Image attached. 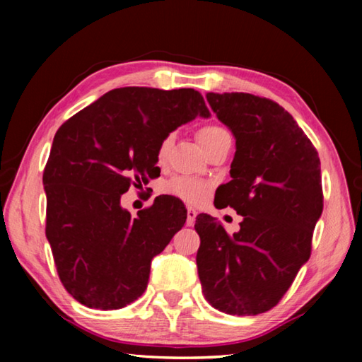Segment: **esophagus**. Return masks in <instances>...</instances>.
I'll use <instances>...</instances> for the list:
<instances>
[{
  "mask_svg": "<svg viewBox=\"0 0 362 362\" xmlns=\"http://www.w3.org/2000/svg\"><path fill=\"white\" fill-rule=\"evenodd\" d=\"M196 216H198V212H196L193 207H188V209H187V226H193L194 225Z\"/></svg>",
  "mask_w": 362,
  "mask_h": 362,
  "instance_id": "esophagus-1",
  "label": "esophagus"
}]
</instances>
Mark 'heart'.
Returning <instances> with one entry per match:
<instances>
[{
  "label": "heart",
  "instance_id": "obj_1",
  "mask_svg": "<svg viewBox=\"0 0 362 362\" xmlns=\"http://www.w3.org/2000/svg\"><path fill=\"white\" fill-rule=\"evenodd\" d=\"M226 134H228V131L222 126L204 124L199 127L198 132H196V137H198V142L203 145L204 150L207 151L220 137L226 136ZM170 145H173V136H166L161 140V144H159L156 151V159L159 164H164V161H166ZM164 192L175 196V198L183 199L185 203L199 204L203 203L207 193H209V185H207L206 182L192 179V177H175V179L166 183Z\"/></svg>",
  "mask_w": 362,
  "mask_h": 362
}]
</instances>
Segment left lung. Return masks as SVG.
Here are the masks:
<instances>
[{
  "mask_svg": "<svg viewBox=\"0 0 362 362\" xmlns=\"http://www.w3.org/2000/svg\"><path fill=\"white\" fill-rule=\"evenodd\" d=\"M206 97L236 139L231 180L218 187L216 207H233L243 222L228 235L207 214L196 217L199 281L218 311L260 315L279 303L310 259L324 206L320 156L279 103L247 93Z\"/></svg>",
  "mask_w": 362,
  "mask_h": 362,
  "instance_id": "8db88e82",
  "label": "left lung"
}]
</instances>
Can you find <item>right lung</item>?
<instances>
[{
	"label": "right lung",
	"mask_w": 362,
	"mask_h": 362,
	"mask_svg": "<svg viewBox=\"0 0 362 362\" xmlns=\"http://www.w3.org/2000/svg\"><path fill=\"white\" fill-rule=\"evenodd\" d=\"M201 115L194 89L119 88L59 127L46 163V238L64 287L89 308L118 310L146 289L151 259L187 220L185 207L158 196L137 212L121 194L155 179L161 140Z\"/></svg>",
	"instance_id": "add662e5"
}]
</instances>
